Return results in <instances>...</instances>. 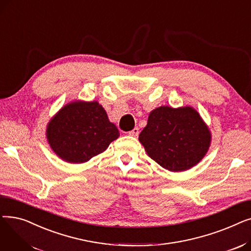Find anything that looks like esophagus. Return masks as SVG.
<instances>
[{
	"mask_svg": "<svg viewBox=\"0 0 251 251\" xmlns=\"http://www.w3.org/2000/svg\"><path fill=\"white\" fill-rule=\"evenodd\" d=\"M128 134H129L130 136H134V137H136V136H138V134H139V129H138L137 127H135L134 129H132L131 131H129Z\"/></svg>",
	"mask_w": 251,
	"mask_h": 251,
	"instance_id": "34e87169",
	"label": "esophagus"
}]
</instances>
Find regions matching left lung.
<instances>
[{
	"mask_svg": "<svg viewBox=\"0 0 251 251\" xmlns=\"http://www.w3.org/2000/svg\"><path fill=\"white\" fill-rule=\"evenodd\" d=\"M138 139L151 159L166 170L181 172L202 160L212 135L193 108L163 105L151 112Z\"/></svg>",
	"mask_w": 251,
	"mask_h": 251,
	"instance_id": "obj_1",
	"label": "left lung"
}]
</instances>
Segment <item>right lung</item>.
<instances>
[{
	"mask_svg": "<svg viewBox=\"0 0 251 251\" xmlns=\"http://www.w3.org/2000/svg\"><path fill=\"white\" fill-rule=\"evenodd\" d=\"M120 135L98 101H72L54 116L47 127L50 147L63 161L85 163L108 149Z\"/></svg>",
	"mask_w": 251,
	"mask_h": 251,
	"instance_id": "obj_1",
	"label": "right lung"
}]
</instances>
